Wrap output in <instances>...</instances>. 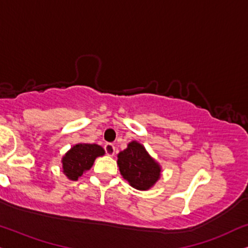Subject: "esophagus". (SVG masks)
Here are the masks:
<instances>
[{
	"instance_id": "obj_1",
	"label": "esophagus",
	"mask_w": 248,
	"mask_h": 248,
	"mask_svg": "<svg viewBox=\"0 0 248 248\" xmlns=\"http://www.w3.org/2000/svg\"><path fill=\"white\" fill-rule=\"evenodd\" d=\"M105 151L107 153V155H110V156H112V155L115 154V146L112 145V143H106Z\"/></svg>"
}]
</instances>
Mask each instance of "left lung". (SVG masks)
I'll return each instance as SVG.
<instances>
[{
  "instance_id": "left-lung-1",
  "label": "left lung",
  "mask_w": 248,
  "mask_h": 248,
  "mask_svg": "<svg viewBox=\"0 0 248 248\" xmlns=\"http://www.w3.org/2000/svg\"><path fill=\"white\" fill-rule=\"evenodd\" d=\"M117 166L123 178L139 191H148L160 179L162 168L146 151L145 146L136 141L127 143L117 155Z\"/></svg>"
}]
</instances>
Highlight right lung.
Returning a JSON list of instances; mask_svg holds the SVG:
<instances>
[{
    "mask_svg": "<svg viewBox=\"0 0 248 248\" xmlns=\"http://www.w3.org/2000/svg\"><path fill=\"white\" fill-rule=\"evenodd\" d=\"M105 149L96 143H77L62 157L63 173L70 180H78L82 173L90 170L96 157L105 155Z\"/></svg>",
    "mask_w": 248,
    "mask_h": 248,
    "instance_id": "add662e5",
    "label": "right lung"
}]
</instances>
